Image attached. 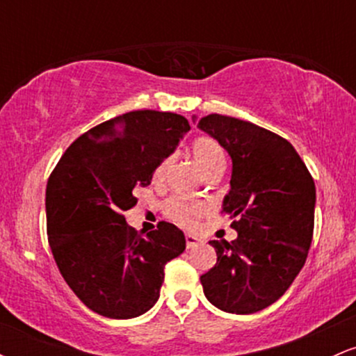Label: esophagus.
Instances as JSON below:
<instances>
[{"mask_svg": "<svg viewBox=\"0 0 356 356\" xmlns=\"http://www.w3.org/2000/svg\"><path fill=\"white\" fill-rule=\"evenodd\" d=\"M199 243H201V239H199V238H195V236H192V234H186V246H187V249L199 246Z\"/></svg>", "mask_w": 356, "mask_h": 356, "instance_id": "1", "label": "esophagus"}]
</instances>
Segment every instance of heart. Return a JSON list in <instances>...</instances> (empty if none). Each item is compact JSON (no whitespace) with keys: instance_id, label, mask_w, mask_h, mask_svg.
Instances as JSON below:
<instances>
[{"instance_id":"heart-1","label":"heart","mask_w":356,"mask_h":356,"mask_svg":"<svg viewBox=\"0 0 356 356\" xmlns=\"http://www.w3.org/2000/svg\"><path fill=\"white\" fill-rule=\"evenodd\" d=\"M192 155H194L195 162L204 170V174H209L211 170L224 169L226 164V155H224L222 147H220L214 138L211 137H197L192 140L191 144ZM172 157L164 155L161 161L157 162L152 170V179L155 182L164 181L167 170H169ZM164 212L169 219L175 220L181 226L194 227L199 222V219L209 212V204L197 199L184 197V195H174L164 204Z\"/></svg>"}]
</instances>
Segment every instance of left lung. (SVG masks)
<instances>
[{"mask_svg":"<svg viewBox=\"0 0 356 356\" xmlns=\"http://www.w3.org/2000/svg\"><path fill=\"white\" fill-rule=\"evenodd\" d=\"M199 127L232 159L222 214L238 231L231 243L209 241L218 261L201 276L204 295L222 312H261L284 295L308 257L314 181L295 147L271 130L218 113Z\"/></svg>","mask_w":356,"mask_h":356,"instance_id":"8db88e82","label":"left lung"}]
</instances>
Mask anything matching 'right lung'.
I'll use <instances>...</instances> for the list:
<instances>
[{"label": "right lung", "instance_id": "1", "mask_svg": "<svg viewBox=\"0 0 356 356\" xmlns=\"http://www.w3.org/2000/svg\"><path fill=\"white\" fill-rule=\"evenodd\" d=\"M191 129L182 115L137 110L93 127L65 150L47 184V234L53 259L92 312L129 320L159 300L164 268L186 249L174 224L137 232L124 212L136 187Z\"/></svg>", "mask_w": 356, "mask_h": 356}]
</instances>
